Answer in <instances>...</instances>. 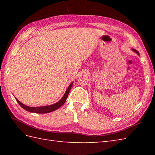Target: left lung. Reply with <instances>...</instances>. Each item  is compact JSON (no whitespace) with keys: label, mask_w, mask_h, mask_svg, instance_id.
Segmentation results:
<instances>
[{"label":"left lung","mask_w":155,"mask_h":155,"mask_svg":"<svg viewBox=\"0 0 155 155\" xmlns=\"http://www.w3.org/2000/svg\"><path fill=\"white\" fill-rule=\"evenodd\" d=\"M132 51H134V52H136V53H137L138 55H139V52H138L137 50H135V49H133H133H132Z\"/></svg>","instance_id":"1"}]
</instances>
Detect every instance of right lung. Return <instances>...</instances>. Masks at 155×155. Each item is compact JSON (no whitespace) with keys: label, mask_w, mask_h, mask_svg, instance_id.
<instances>
[{"label":"right lung","mask_w":155,"mask_h":155,"mask_svg":"<svg viewBox=\"0 0 155 155\" xmlns=\"http://www.w3.org/2000/svg\"><path fill=\"white\" fill-rule=\"evenodd\" d=\"M72 84H73V82L70 84L68 87L67 88V91H66L64 94L63 95V97H62L61 99L57 102V103H54L53 104L51 105H48V106H43V107H28L25 105L24 104H22L21 101H19L17 98H16V101L18 102V103L21 105V107L22 108H24L25 110H27L28 112H31V113H39V114H45V113H51V112H52L54 110H56L58 108H60L62 104H63L67 98L68 97V95L69 94V92L71 91V88L72 86Z\"/></svg>","instance_id":"add662e5"}]
</instances>
